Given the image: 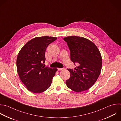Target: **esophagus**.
<instances>
[{
  "mask_svg": "<svg viewBox=\"0 0 121 121\" xmlns=\"http://www.w3.org/2000/svg\"><path fill=\"white\" fill-rule=\"evenodd\" d=\"M57 69H58V70H59V71L62 70L64 69V68H58Z\"/></svg>",
  "mask_w": 121,
  "mask_h": 121,
  "instance_id": "1",
  "label": "esophagus"
}]
</instances>
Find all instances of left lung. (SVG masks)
I'll return each mask as SVG.
<instances>
[{"mask_svg":"<svg viewBox=\"0 0 121 121\" xmlns=\"http://www.w3.org/2000/svg\"><path fill=\"white\" fill-rule=\"evenodd\" d=\"M70 52V59L78 66L74 69H68L70 76L66 80L67 86L77 92L90 88L98 78L102 66L100 52L90 40L79 36H71L63 38Z\"/></svg>","mask_w":121,"mask_h":121,"instance_id":"8db88e82","label":"left lung"}]
</instances>
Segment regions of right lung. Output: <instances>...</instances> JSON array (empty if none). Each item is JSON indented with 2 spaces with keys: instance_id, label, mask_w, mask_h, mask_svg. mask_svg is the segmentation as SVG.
Returning <instances> with one entry per match:
<instances>
[{
  "instance_id": "1",
  "label": "right lung",
  "mask_w": 121,
  "mask_h": 121,
  "mask_svg": "<svg viewBox=\"0 0 121 121\" xmlns=\"http://www.w3.org/2000/svg\"><path fill=\"white\" fill-rule=\"evenodd\" d=\"M57 38L48 36L35 38L19 52L17 60L19 77L27 89L40 93L48 89L57 69L44 67L45 52L48 45Z\"/></svg>"
}]
</instances>
